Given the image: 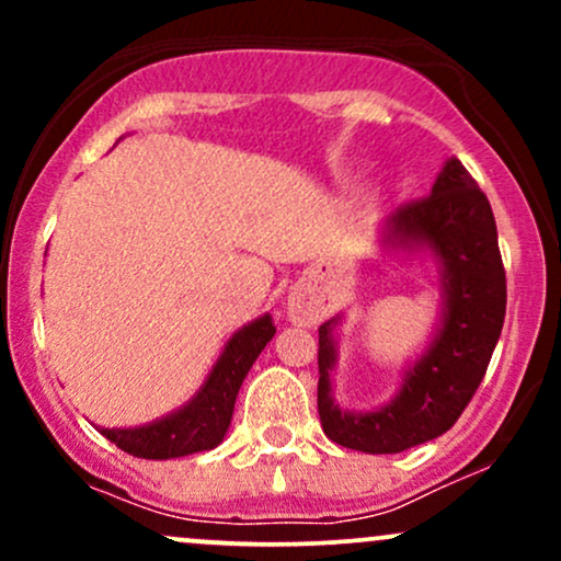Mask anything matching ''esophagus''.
<instances>
[{
    "label": "esophagus",
    "instance_id": "esophagus-1",
    "mask_svg": "<svg viewBox=\"0 0 561 561\" xmlns=\"http://www.w3.org/2000/svg\"><path fill=\"white\" fill-rule=\"evenodd\" d=\"M324 313L327 311H324V302L321 300L308 298V295H302V293L289 295L287 317H289V321H295V324L311 327V324H317V321H321Z\"/></svg>",
    "mask_w": 561,
    "mask_h": 561
}]
</instances>
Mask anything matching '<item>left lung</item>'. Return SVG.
Here are the masks:
<instances>
[{"mask_svg":"<svg viewBox=\"0 0 561 561\" xmlns=\"http://www.w3.org/2000/svg\"><path fill=\"white\" fill-rule=\"evenodd\" d=\"M388 240L422 242L440 259L446 311L433 345L405 371L392 401L369 414H347L332 401L337 317L319 327V416L337 446L401 454L456 424L480 388L506 313V272L488 203L461 160L450 158L430 195L401 205Z\"/></svg>","mask_w":561,"mask_h":561,"instance_id":"1","label":"left lung"}]
</instances>
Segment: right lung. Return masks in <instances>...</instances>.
Segmentation results:
<instances>
[{
    "label": "right lung",
    "mask_w": 561,
    "mask_h": 561,
    "mask_svg": "<svg viewBox=\"0 0 561 561\" xmlns=\"http://www.w3.org/2000/svg\"><path fill=\"white\" fill-rule=\"evenodd\" d=\"M274 319L268 313L253 324L242 327L229 340L227 351L221 353L203 390L176 414L147 424V427L100 430V433L137 459H176V456L218 446L229 430L242 379L248 377L250 366L274 337Z\"/></svg>",
    "instance_id": "obj_1"
}]
</instances>
